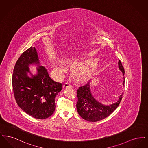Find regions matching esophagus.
I'll list each match as a JSON object with an SVG mask.
<instances>
[{
  "label": "esophagus",
  "instance_id": "obj_1",
  "mask_svg": "<svg viewBox=\"0 0 148 148\" xmlns=\"http://www.w3.org/2000/svg\"><path fill=\"white\" fill-rule=\"evenodd\" d=\"M67 87H73V85L69 83H65L63 85V88H67Z\"/></svg>",
  "mask_w": 148,
  "mask_h": 148
}]
</instances>
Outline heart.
Masks as SVG:
<instances>
[{
  "label": "heart",
  "instance_id": "heart-1",
  "mask_svg": "<svg viewBox=\"0 0 148 148\" xmlns=\"http://www.w3.org/2000/svg\"><path fill=\"white\" fill-rule=\"evenodd\" d=\"M68 63H75L77 60H68ZM97 63L95 62H88L85 63L77 64H75L73 68V73L76 77L84 79L90 77L92 75L93 71L95 69ZM54 70L56 71H60L62 70V67L59 65L57 64L54 68Z\"/></svg>",
  "mask_w": 148,
  "mask_h": 148
}]
</instances>
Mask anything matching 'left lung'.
<instances>
[{
  "mask_svg": "<svg viewBox=\"0 0 148 148\" xmlns=\"http://www.w3.org/2000/svg\"><path fill=\"white\" fill-rule=\"evenodd\" d=\"M120 70L124 75V68L120 60L118 62ZM125 79V78H124ZM125 79L123 82L124 85ZM89 80L86 84L81 85L77 89V109L79 115L88 121L95 122L104 119L110 115L117 108L123 98V93L119 97V100L112 105L104 106L97 101L92 96Z\"/></svg>",
  "mask_w": 148,
  "mask_h": 148,
  "instance_id": "1",
  "label": "left lung"
}]
</instances>
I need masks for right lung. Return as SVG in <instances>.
Listing matches in <instances>:
<instances>
[{
  "label": "right lung",
  "instance_id": "add662e5",
  "mask_svg": "<svg viewBox=\"0 0 148 148\" xmlns=\"http://www.w3.org/2000/svg\"><path fill=\"white\" fill-rule=\"evenodd\" d=\"M39 63L35 47L22 53L14 66L12 85L16 103L28 115L38 119L49 118L55 111L56 95L62 84L52 80L42 66L38 68L37 75L29 77L28 65Z\"/></svg>",
  "mask_w": 148,
  "mask_h": 148
}]
</instances>
